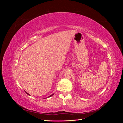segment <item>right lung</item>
Returning a JSON list of instances; mask_svg holds the SVG:
<instances>
[{
  "instance_id": "right-lung-1",
  "label": "right lung",
  "mask_w": 123,
  "mask_h": 123,
  "mask_svg": "<svg viewBox=\"0 0 123 123\" xmlns=\"http://www.w3.org/2000/svg\"><path fill=\"white\" fill-rule=\"evenodd\" d=\"M25 93H27V94L28 95H30V94H29L28 93H27V92H26V91H25ZM54 93H53V94H51V95H50V96H49V98H50V97H51V96H52V95H54Z\"/></svg>"
}]
</instances>
